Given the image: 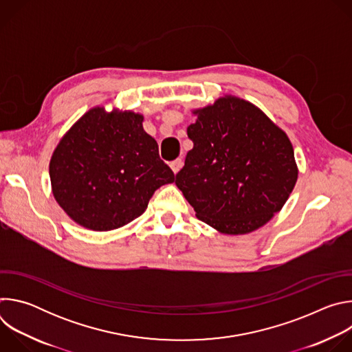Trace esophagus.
<instances>
[{
	"mask_svg": "<svg viewBox=\"0 0 352 352\" xmlns=\"http://www.w3.org/2000/svg\"><path fill=\"white\" fill-rule=\"evenodd\" d=\"M182 164H184V162H182V159H177V160H174V162H171V164H170V167H171V170L174 171V174H177L179 170H181V167H182Z\"/></svg>",
	"mask_w": 352,
	"mask_h": 352,
	"instance_id": "1",
	"label": "esophagus"
}]
</instances>
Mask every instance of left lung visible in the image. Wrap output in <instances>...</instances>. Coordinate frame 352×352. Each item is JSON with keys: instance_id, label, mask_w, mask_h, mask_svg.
Returning a JSON list of instances; mask_svg holds the SVG:
<instances>
[{"instance_id": "left-lung-1", "label": "left lung", "mask_w": 352, "mask_h": 352, "mask_svg": "<svg viewBox=\"0 0 352 352\" xmlns=\"http://www.w3.org/2000/svg\"><path fill=\"white\" fill-rule=\"evenodd\" d=\"M193 142L175 185L196 217L221 234H248L280 212L298 168L287 133L246 100L226 96L193 111Z\"/></svg>"}]
</instances>
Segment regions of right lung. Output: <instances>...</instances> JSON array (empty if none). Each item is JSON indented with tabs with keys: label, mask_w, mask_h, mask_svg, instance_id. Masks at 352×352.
<instances>
[{
	"label": "right lung",
	"mask_w": 352,
	"mask_h": 352,
	"mask_svg": "<svg viewBox=\"0 0 352 352\" xmlns=\"http://www.w3.org/2000/svg\"><path fill=\"white\" fill-rule=\"evenodd\" d=\"M143 116L94 107L63 136L50 160L53 195L64 212L93 231L120 228L147 208L162 185L174 182Z\"/></svg>",
	"instance_id": "add662e5"
}]
</instances>
